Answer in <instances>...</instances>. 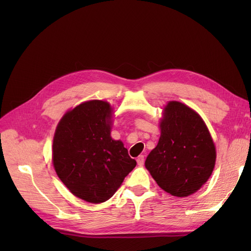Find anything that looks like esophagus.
<instances>
[{
    "label": "esophagus",
    "instance_id": "34e87169",
    "mask_svg": "<svg viewBox=\"0 0 251 251\" xmlns=\"http://www.w3.org/2000/svg\"><path fill=\"white\" fill-rule=\"evenodd\" d=\"M137 163H138V165H143V163H144V156H139L138 158H137Z\"/></svg>",
    "mask_w": 251,
    "mask_h": 251
}]
</instances>
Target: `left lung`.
<instances>
[{"label": "left lung", "instance_id": "1", "mask_svg": "<svg viewBox=\"0 0 251 251\" xmlns=\"http://www.w3.org/2000/svg\"><path fill=\"white\" fill-rule=\"evenodd\" d=\"M157 147L146 168L164 192L193 195L208 180L216 163V147L198 113L184 103L170 101L160 121Z\"/></svg>", "mask_w": 251, "mask_h": 251}]
</instances>
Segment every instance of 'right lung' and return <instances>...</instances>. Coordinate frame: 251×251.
<instances>
[{"mask_svg":"<svg viewBox=\"0 0 251 251\" xmlns=\"http://www.w3.org/2000/svg\"><path fill=\"white\" fill-rule=\"evenodd\" d=\"M111 119L109 102H82L65 114L53 137L52 161L58 178L90 203L109 200L136 166L124 143L112 139Z\"/></svg>","mask_w":251,"mask_h":251,"instance_id":"obj_1","label":"right lung"}]
</instances>
